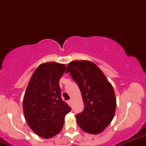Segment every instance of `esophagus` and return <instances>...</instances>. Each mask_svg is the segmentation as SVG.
<instances>
[{
	"mask_svg": "<svg viewBox=\"0 0 146 146\" xmlns=\"http://www.w3.org/2000/svg\"><path fill=\"white\" fill-rule=\"evenodd\" d=\"M68 103L69 105H70V107H71V106H72V100H70L68 101Z\"/></svg>",
	"mask_w": 146,
	"mask_h": 146,
	"instance_id": "1",
	"label": "esophagus"
}]
</instances>
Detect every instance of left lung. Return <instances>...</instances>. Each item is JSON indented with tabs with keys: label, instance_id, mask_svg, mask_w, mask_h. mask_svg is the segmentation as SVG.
I'll return each instance as SVG.
<instances>
[{
	"label": "left lung",
	"instance_id": "obj_1",
	"mask_svg": "<svg viewBox=\"0 0 146 146\" xmlns=\"http://www.w3.org/2000/svg\"><path fill=\"white\" fill-rule=\"evenodd\" d=\"M66 73H70L78 85L85 105L83 111L76 115L78 124L86 133H100L115 114L117 100L112 85L92 61H71Z\"/></svg>",
	"mask_w": 146,
	"mask_h": 146
}]
</instances>
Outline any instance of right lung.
<instances>
[{
	"instance_id": "1",
	"label": "right lung",
	"mask_w": 146,
	"mask_h": 146,
	"mask_svg": "<svg viewBox=\"0 0 146 146\" xmlns=\"http://www.w3.org/2000/svg\"><path fill=\"white\" fill-rule=\"evenodd\" d=\"M64 64L46 62L39 65L31 77L23 98V112L28 126L38 136L49 138L58 134L65 116L71 108L62 100L59 80Z\"/></svg>"
}]
</instances>
